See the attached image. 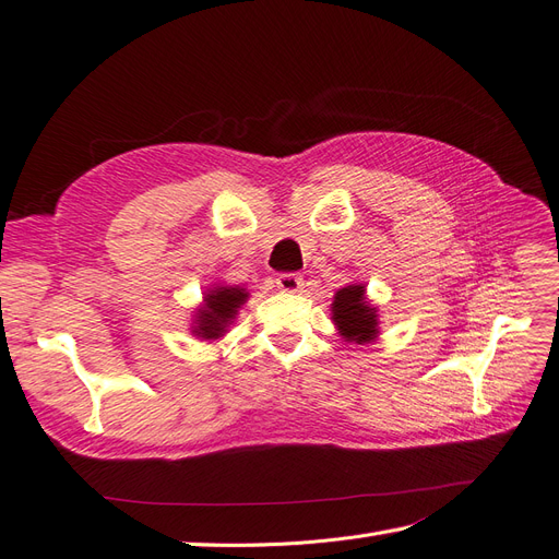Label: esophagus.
Masks as SVG:
<instances>
[{"instance_id":"obj_1","label":"esophagus","mask_w":559,"mask_h":559,"mask_svg":"<svg viewBox=\"0 0 559 559\" xmlns=\"http://www.w3.org/2000/svg\"><path fill=\"white\" fill-rule=\"evenodd\" d=\"M277 289L289 292V294L300 292V289H302V277H300V275H294V273H282V275L277 277Z\"/></svg>"}]
</instances>
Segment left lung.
Wrapping results in <instances>:
<instances>
[{"mask_svg":"<svg viewBox=\"0 0 559 559\" xmlns=\"http://www.w3.org/2000/svg\"><path fill=\"white\" fill-rule=\"evenodd\" d=\"M331 319L345 343L368 345L380 335V314L366 296V284L352 282L337 289L331 302Z\"/></svg>","mask_w":559,"mask_h":559,"instance_id":"obj_1","label":"left lung"}]
</instances>
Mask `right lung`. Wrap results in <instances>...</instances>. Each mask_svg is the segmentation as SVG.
I'll return each mask as SVG.
<instances>
[{"instance_id": "add662e5", "label": "right lung", "mask_w": 559, "mask_h": 559, "mask_svg": "<svg viewBox=\"0 0 559 559\" xmlns=\"http://www.w3.org/2000/svg\"><path fill=\"white\" fill-rule=\"evenodd\" d=\"M249 298V292L238 284H212L210 289L202 294V302L195 308L191 321V335L200 341H218L228 333V326L238 317L240 308Z\"/></svg>"}]
</instances>
